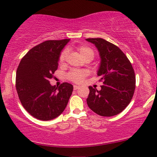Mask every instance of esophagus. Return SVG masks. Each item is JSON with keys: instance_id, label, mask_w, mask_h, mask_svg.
Returning <instances> with one entry per match:
<instances>
[{"instance_id": "1", "label": "esophagus", "mask_w": 157, "mask_h": 157, "mask_svg": "<svg viewBox=\"0 0 157 157\" xmlns=\"http://www.w3.org/2000/svg\"><path fill=\"white\" fill-rule=\"evenodd\" d=\"M73 88H74V90H78L79 88V86H77V85H74Z\"/></svg>"}]
</instances>
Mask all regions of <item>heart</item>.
<instances>
[{"label": "heart", "mask_w": 157, "mask_h": 157, "mask_svg": "<svg viewBox=\"0 0 157 157\" xmlns=\"http://www.w3.org/2000/svg\"><path fill=\"white\" fill-rule=\"evenodd\" d=\"M78 51L80 53L81 56L83 57V59H86V58H90V59H93L94 56V52L91 48L88 46H82L78 47ZM68 54V50L64 49L62 52L60 53L59 56V63H62L65 61L66 58ZM88 75V72L85 69H72L71 70L69 73L67 74V78L68 80L71 81V82H74V83H81L84 81L85 77Z\"/></svg>", "instance_id": "obj_1"}]
</instances>
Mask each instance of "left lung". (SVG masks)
Listing matches in <instances>:
<instances>
[{"label":"left lung","instance_id":"8db88e82","mask_svg":"<svg viewBox=\"0 0 157 157\" xmlns=\"http://www.w3.org/2000/svg\"><path fill=\"white\" fill-rule=\"evenodd\" d=\"M98 48L101 65L98 75L103 82L100 90L89 86L87 98L89 108L101 116L120 113L132 99L135 89V74L132 63L117 46L103 38H87Z\"/></svg>","mask_w":157,"mask_h":157}]
</instances>
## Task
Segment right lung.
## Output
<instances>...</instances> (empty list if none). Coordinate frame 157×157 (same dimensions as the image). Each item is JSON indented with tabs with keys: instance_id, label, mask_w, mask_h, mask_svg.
<instances>
[{
	"instance_id": "right-lung-1",
	"label": "right lung",
	"mask_w": 157,
	"mask_h": 157,
	"mask_svg": "<svg viewBox=\"0 0 157 157\" xmlns=\"http://www.w3.org/2000/svg\"><path fill=\"white\" fill-rule=\"evenodd\" d=\"M69 39L49 40L36 45L21 59L16 75V88L25 110L39 120L48 121L65 109L73 86L63 82L58 88L49 80L57 69L61 51Z\"/></svg>"
}]
</instances>
